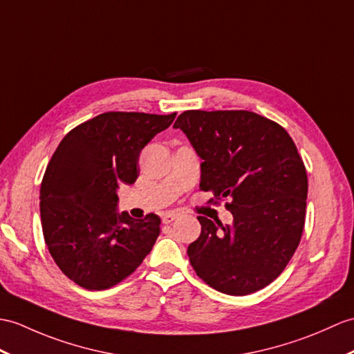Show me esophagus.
Listing matches in <instances>:
<instances>
[{
    "label": "esophagus",
    "instance_id": "1",
    "mask_svg": "<svg viewBox=\"0 0 354 354\" xmlns=\"http://www.w3.org/2000/svg\"><path fill=\"white\" fill-rule=\"evenodd\" d=\"M176 217H178V214H175V212H164V214L161 216L162 223H166V225L171 223V221H174Z\"/></svg>",
    "mask_w": 354,
    "mask_h": 354
}]
</instances>
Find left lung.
I'll return each mask as SVG.
<instances>
[{"label": "left lung", "mask_w": 354, "mask_h": 354, "mask_svg": "<svg viewBox=\"0 0 354 354\" xmlns=\"http://www.w3.org/2000/svg\"><path fill=\"white\" fill-rule=\"evenodd\" d=\"M202 158L201 190L229 197L232 225L199 216L188 245L194 271L229 295L259 291L282 273L300 243L308 199L306 169L276 122L245 110H188L176 119Z\"/></svg>", "instance_id": "left-lung-1"}]
</instances>
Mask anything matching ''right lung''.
Wrapping results in <instances>:
<instances>
[{
	"label": "right lung",
	"mask_w": 354,
	"mask_h": 354,
	"mask_svg": "<svg viewBox=\"0 0 354 354\" xmlns=\"http://www.w3.org/2000/svg\"><path fill=\"white\" fill-rule=\"evenodd\" d=\"M175 118L102 113L69 131L55 149L40 185V218L49 253L77 285L111 288L152 250L160 217L118 212V190L136 183L140 152Z\"/></svg>",
	"instance_id": "add662e5"
}]
</instances>
